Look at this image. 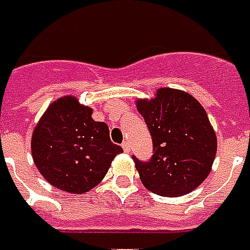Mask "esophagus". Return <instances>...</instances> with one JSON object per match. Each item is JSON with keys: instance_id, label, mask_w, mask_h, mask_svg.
Instances as JSON below:
<instances>
[{"instance_id": "1", "label": "esophagus", "mask_w": 250, "mask_h": 250, "mask_svg": "<svg viewBox=\"0 0 250 250\" xmlns=\"http://www.w3.org/2000/svg\"><path fill=\"white\" fill-rule=\"evenodd\" d=\"M122 148H124L125 152H129V150H130V144H129L128 141H124V143H122Z\"/></svg>"}]
</instances>
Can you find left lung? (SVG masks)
<instances>
[{
    "label": "left lung",
    "instance_id": "1",
    "mask_svg": "<svg viewBox=\"0 0 250 250\" xmlns=\"http://www.w3.org/2000/svg\"><path fill=\"white\" fill-rule=\"evenodd\" d=\"M136 105L153 143L149 162L132 156L145 188L162 196L195 190L211 171L217 153V136L203 106L188 93L168 87Z\"/></svg>",
    "mask_w": 250,
    "mask_h": 250
}]
</instances>
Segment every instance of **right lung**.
I'll return each instance as SVG.
<instances>
[{"mask_svg":"<svg viewBox=\"0 0 250 250\" xmlns=\"http://www.w3.org/2000/svg\"><path fill=\"white\" fill-rule=\"evenodd\" d=\"M93 110L67 95L52 102L32 134V157L44 179L62 191L84 194L105 178L121 153L109 126Z\"/></svg>","mask_w":250,"mask_h":250,"instance_id":"obj_1","label":"right lung"}]
</instances>
